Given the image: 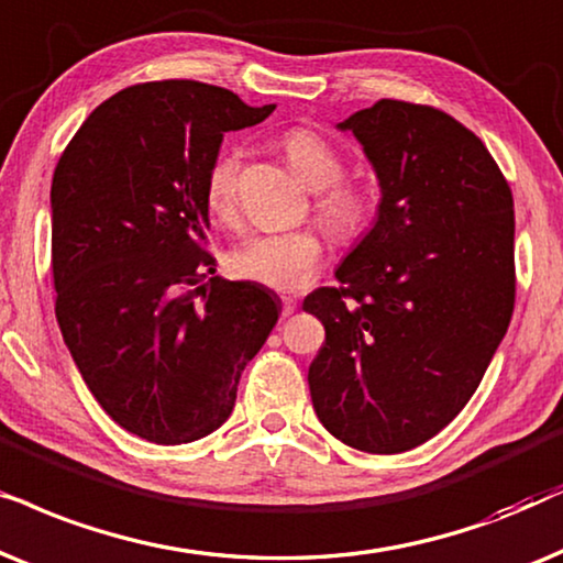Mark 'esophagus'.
I'll list each match as a JSON object with an SVG mask.
<instances>
[{
    "label": "esophagus",
    "instance_id": "34e87169",
    "mask_svg": "<svg viewBox=\"0 0 563 563\" xmlns=\"http://www.w3.org/2000/svg\"><path fill=\"white\" fill-rule=\"evenodd\" d=\"M296 311V301L290 296L283 298V317H290V313Z\"/></svg>",
    "mask_w": 563,
    "mask_h": 563
}]
</instances>
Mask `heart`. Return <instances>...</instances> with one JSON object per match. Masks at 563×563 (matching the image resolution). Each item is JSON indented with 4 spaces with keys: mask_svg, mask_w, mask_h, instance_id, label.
Returning <instances> with one entry per match:
<instances>
[{
    "mask_svg": "<svg viewBox=\"0 0 563 563\" xmlns=\"http://www.w3.org/2000/svg\"><path fill=\"white\" fill-rule=\"evenodd\" d=\"M290 167L311 190H317V216L340 239H355L371 227L376 198L365 183L344 175V154L324 133L294 129L283 136ZM236 148H221L206 172L203 200L216 221L234 216L236 198ZM324 265V246L311 229L283 231V234H254L236 244L229 254V269L239 280L296 294L309 288Z\"/></svg>",
    "mask_w": 563,
    "mask_h": 563,
    "instance_id": "heart-1",
    "label": "heart"
}]
</instances>
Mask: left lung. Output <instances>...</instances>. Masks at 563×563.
Masks as SVG:
<instances>
[{
  "instance_id": "obj_1",
  "label": "left lung",
  "mask_w": 563,
  "mask_h": 563,
  "mask_svg": "<svg viewBox=\"0 0 563 563\" xmlns=\"http://www.w3.org/2000/svg\"><path fill=\"white\" fill-rule=\"evenodd\" d=\"M340 129L363 144L380 206L340 286L303 301L327 332L309 388L336 440L391 455L453 422L507 332L512 190L482 139L430 104L378 100Z\"/></svg>"
}]
</instances>
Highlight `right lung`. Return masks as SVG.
Here are the masks:
<instances>
[{
	"mask_svg": "<svg viewBox=\"0 0 563 563\" xmlns=\"http://www.w3.org/2000/svg\"><path fill=\"white\" fill-rule=\"evenodd\" d=\"M273 110L203 81H146L89 112L56 164L58 327L100 407L148 443L219 430L280 313L269 288L207 276L203 200L223 133Z\"/></svg>",
	"mask_w": 563,
	"mask_h": 563,
	"instance_id": "obj_1",
	"label": "right lung"
}]
</instances>
